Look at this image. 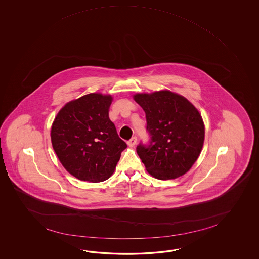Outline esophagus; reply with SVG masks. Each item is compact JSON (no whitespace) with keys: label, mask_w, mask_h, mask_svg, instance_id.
<instances>
[{"label":"esophagus","mask_w":259,"mask_h":259,"mask_svg":"<svg viewBox=\"0 0 259 259\" xmlns=\"http://www.w3.org/2000/svg\"><path fill=\"white\" fill-rule=\"evenodd\" d=\"M136 142H137V137L134 136V137H132L130 141H127V145L132 147V146H134V145L136 144Z\"/></svg>","instance_id":"obj_1"}]
</instances>
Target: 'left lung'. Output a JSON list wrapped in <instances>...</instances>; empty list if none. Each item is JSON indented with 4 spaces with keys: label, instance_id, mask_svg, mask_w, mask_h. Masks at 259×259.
<instances>
[{
    "label": "left lung",
    "instance_id": "obj_1",
    "mask_svg": "<svg viewBox=\"0 0 259 259\" xmlns=\"http://www.w3.org/2000/svg\"><path fill=\"white\" fill-rule=\"evenodd\" d=\"M146 116L150 140L137 145L146 170L158 180L185 174L203 148L204 126L198 110L186 98L169 91L136 94Z\"/></svg>",
    "mask_w": 259,
    "mask_h": 259
}]
</instances>
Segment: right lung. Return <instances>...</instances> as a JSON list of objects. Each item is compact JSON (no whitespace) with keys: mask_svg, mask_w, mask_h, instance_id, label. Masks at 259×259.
I'll return each mask as SVG.
<instances>
[{"mask_svg":"<svg viewBox=\"0 0 259 259\" xmlns=\"http://www.w3.org/2000/svg\"><path fill=\"white\" fill-rule=\"evenodd\" d=\"M111 103L110 95H84L67 103L53 123L55 154L66 170L80 181L107 180L127 148L108 116Z\"/></svg>","mask_w":259,"mask_h":259,"instance_id":"add662e5","label":"right lung"}]
</instances>
